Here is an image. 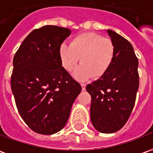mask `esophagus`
Segmentation results:
<instances>
[{
	"mask_svg": "<svg viewBox=\"0 0 153 153\" xmlns=\"http://www.w3.org/2000/svg\"><path fill=\"white\" fill-rule=\"evenodd\" d=\"M81 86H82V91L86 90V85H85L84 83H82Z\"/></svg>",
	"mask_w": 153,
	"mask_h": 153,
	"instance_id": "esophagus-1",
	"label": "esophagus"
}]
</instances>
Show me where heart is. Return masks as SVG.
<instances>
[{"label": "heart", "instance_id": "b5f03b06", "mask_svg": "<svg viewBox=\"0 0 153 153\" xmlns=\"http://www.w3.org/2000/svg\"><path fill=\"white\" fill-rule=\"evenodd\" d=\"M59 55L62 66L71 71L81 60L82 64L75 71L78 80H86L94 76H102L112 63L115 46L111 39L94 32L82 33L72 38L71 44L62 43Z\"/></svg>", "mask_w": 153, "mask_h": 153}]
</instances>
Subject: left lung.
I'll use <instances>...</instances> for the list:
<instances>
[{"mask_svg": "<svg viewBox=\"0 0 153 153\" xmlns=\"http://www.w3.org/2000/svg\"><path fill=\"white\" fill-rule=\"evenodd\" d=\"M115 46L112 63L107 71L86 87L91 97V121L102 133L119 131L134 107L139 87L138 59L127 39L107 30Z\"/></svg>", "mask_w": 153, "mask_h": 153, "instance_id": "obj_1", "label": "left lung"}]
</instances>
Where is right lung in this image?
<instances>
[{
  "mask_svg": "<svg viewBox=\"0 0 153 153\" xmlns=\"http://www.w3.org/2000/svg\"><path fill=\"white\" fill-rule=\"evenodd\" d=\"M68 28L44 26L23 41L13 59L11 91L22 118L32 131L51 135L62 130L82 87L62 66L60 46Z\"/></svg>",
  "mask_w": 153,
  "mask_h": 153,
  "instance_id": "add662e5",
  "label": "right lung"
}]
</instances>
